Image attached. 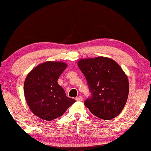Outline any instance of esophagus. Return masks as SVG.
<instances>
[{"instance_id": "esophagus-1", "label": "esophagus", "mask_w": 151, "mask_h": 151, "mask_svg": "<svg viewBox=\"0 0 151 151\" xmlns=\"http://www.w3.org/2000/svg\"><path fill=\"white\" fill-rule=\"evenodd\" d=\"M76 101H83V97H82L81 96H77L76 98Z\"/></svg>"}]
</instances>
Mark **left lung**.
<instances>
[{"mask_svg":"<svg viewBox=\"0 0 151 151\" xmlns=\"http://www.w3.org/2000/svg\"><path fill=\"white\" fill-rule=\"evenodd\" d=\"M78 66L91 93L85 105L99 119L111 120L118 116L126 104L129 91L127 76L121 66L103 57L81 59Z\"/></svg>","mask_w":151,"mask_h":151,"instance_id":"8db88e82","label":"left lung"}]
</instances>
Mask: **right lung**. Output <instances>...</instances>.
<instances>
[{
	"label": "right lung",
	"instance_id": "add662e5",
	"mask_svg": "<svg viewBox=\"0 0 151 151\" xmlns=\"http://www.w3.org/2000/svg\"><path fill=\"white\" fill-rule=\"evenodd\" d=\"M67 67L63 62L48 61L30 71L24 84V96L30 109L39 118L52 121L65 113L75 100L66 96L57 83Z\"/></svg>",
	"mask_w": 151,
	"mask_h": 151
}]
</instances>
